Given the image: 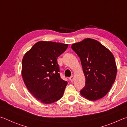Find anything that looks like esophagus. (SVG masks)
<instances>
[{"label": "esophagus", "instance_id": "esophagus-1", "mask_svg": "<svg viewBox=\"0 0 127 127\" xmlns=\"http://www.w3.org/2000/svg\"><path fill=\"white\" fill-rule=\"evenodd\" d=\"M69 80H70L71 82H73L74 80V76L73 75H71V77L69 78Z\"/></svg>", "mask_w": 127, "mask_h": 127}]
</instances>
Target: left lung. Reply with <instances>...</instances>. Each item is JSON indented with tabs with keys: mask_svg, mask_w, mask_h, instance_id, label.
I'll list each match as a JSON object with an SVG mask.
<instances>
[{
	"mask_svg": "<svg viewBox=\"0 0 127 127\" xmlns=\"http://www.w3.org/2000/svg\"><path fill=\"white\" fill-rule=\"evenodd\" d=\"M71 49L79 57L86 86L80 94L88 100L104 97L116 80L117 68L112 53L96 40L86 38L74 43Z\"/></svg>",
	"mask_w": 127,
	"mask_h": 127,
	"instance_id": "8db88e82",
	"label": "left lung"
}]
</instances>
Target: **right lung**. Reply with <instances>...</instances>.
<instances>
[{
  "instance_id": "1",
  "label": "right lung",
  "mask_w": 127,
  "mask_h": 127,
  "mask_svg": "<svg viewBox=\"0 0 127 127\" xmlns=\"http://www.w3.org/2000/svg\"><path fill=\"white\" fill-rule=\"evenodd\" d=\"M68 47V44L41 40L23 58L22 75L24 83L41 103H54L63 95L68 82L60 77L57 58Z\"/></svg>"
}]
</instances>
